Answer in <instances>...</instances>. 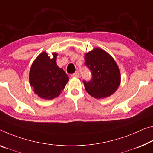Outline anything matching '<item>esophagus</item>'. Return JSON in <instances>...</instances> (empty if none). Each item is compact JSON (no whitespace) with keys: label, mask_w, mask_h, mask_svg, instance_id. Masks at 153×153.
Segmentation results:
<instances>
[{"label":"esophagus","mask_w":153,"mask_h":153,"mask_svg":"<svg viewBox=\"0 0 153 153\" xmlns=\"http://www.w3.org/2000/svg\"><path fill=\"white\" fill-rule=\"evenodd\" d=\"M71 76L72 77H75V78H79V72H75V73H74V74H72V75H71Z\"/></svg>","instance_id":"34e87169"}]
</instances>
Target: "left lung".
I'll list each match as a JSON object with an SVG mask.
<instances>
[{
  "mask_svg": "<svg viewBox=\"0 0 153 153\" xmlns=\"http://www.w3.org/2000/svg\"><path fill=\"white\" fill-rule=\"evenodd\" d=\"M85 65L92 74L90 81H83L89 94L96 98H103L117 90L120 84V72L115 60L106 51L96 48L86 53Z\"/></svg>",
  "mask_w": 153,
  "mask_h": 153,
  "instance_id": "8db88e82",
  "label": "left lung"
}]
</instances>
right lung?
I'll list each match as a JSON object with an SVG mask.
<instances>
[{
    "label": "right lung",
    "mask_w": 153,
    "mask_h": 153,
    "mask_svg": "<svg viewBox=\"0 0 153 153\" xmlns=\"http://www.w3.org/2000/svg\"><path fill=\"white\" fill-rule=\"evenodd\" d=\"M53 58L46 52L42 53L30 67L29 82L34 93L46 100L53 99L65 88L68 76L57 65V54L53 53Z\"/></svg>",
    "instance_id": "1"
}]
</instances>
